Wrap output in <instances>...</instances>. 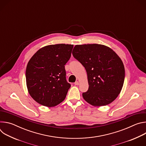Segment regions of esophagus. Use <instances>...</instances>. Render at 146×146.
I'll list each match as a JSON object with an SVG mask.
<instances>
[{"label":"esophagus","mask_w":146,"mask_h":146,"mask_svg":"<svg viewBox=\"0 0 146 146\" xmlns=\"http://www.w3.org/2000/svg\"><path fill=\"white\" fill-rule=\"evenodd\" d=\"M74 85H76V86L79 85V82H78V81H76V82H74Z\"/></svg>","instance_id":"esophagus-1"}]
</instances>
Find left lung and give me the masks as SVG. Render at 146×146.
<instances>
[{"instance_id": "left-lung-1", "label": "left lung", "mask_w": 146, "mask_h": 146, "mask_svg": "<svg viewBox=\"0 0 146 146\" xmlns=\"http://www.w3.org/2000/svg\"><path fill=\"white\" fill-rule=\"evenodd\" d=\"M72 54L87 73L89 88L82 93L84 100L94 106H106L119 94L124 82L123 62L110 48L102 44L76 45Z\"/></svg>"}]
</instances>
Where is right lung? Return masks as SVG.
Here are the masks:
<instances>
[{
	"label": "right lung",
	"mask_w": 146,
	"mask_h": 146,
	"mask_svg": "<svg viewBox=\"0 0 146 146\" xmlns=\"http://www.w3.org/2000/svg\"><path fill=\"white\" fill-rule=\"evenodd\" d=\"M73 45H49L38 50L28 62L26 81L31 97L41 105L54 107L63 102L71 85L65 65Z\"/></svg>",
	"instance_id": "right-lung-1"
}]
</instances>
